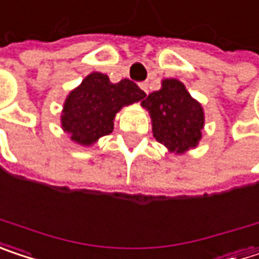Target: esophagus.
Returning <instances> with one entry per match:
<instances>
[{
  "label": "esophagus",
  "instance_id": "1",
  "mask_svg": "<svg viewBox=\"0 0 259 259\" xmlns=\"http://www.w3.org/2000/svg\"><path fill=\"white\" fill-rule=\"evenodd\" d=\"M139 85H141V89H142V90H144V92L148 95V82H141Z\"/></svg>",
  "mask_w": 259,
  "mask_h": 259
}]
</instances>
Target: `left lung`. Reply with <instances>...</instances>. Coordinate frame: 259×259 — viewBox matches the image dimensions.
Masks as SVG:
<instances>
[{
    "instance_id": "left-lung-1",
    "label": "left lung",
    "mask_w": 259,
    "mask_h": 259,
    "mask_svg": "<svg viewBox=\"0 0 259 259\" xmlns=\"http://www.w3.org/2000/svg\"><path fill=\"white\" fill-rule=\"evenodd\" d=\"M142 106L151 115L154 138L170 153L182 154L197 147L204 112L179 80H163L161 89L150 93Z\"/></svg>"
}]
</instances>
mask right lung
<instances>
[{
  "instance_id": "1",
  "label": "right lung",
  "mask_w": 259,
  "mask_h": 259,
  "mask_svg": "<svg viewBox=\"0 0 259 259\" xmlns=\"http://www.w3.org/2000/svg\"><path fill=\"white\" fill-rule=\"evenodd\" d=\"M144 98L145 93L127 78L114 84L105 74L92 72L68 95L60 115L62 129L71 141L89 147L112 132L114 117L123 106Z\"/></svg>"
}]
</instances>
